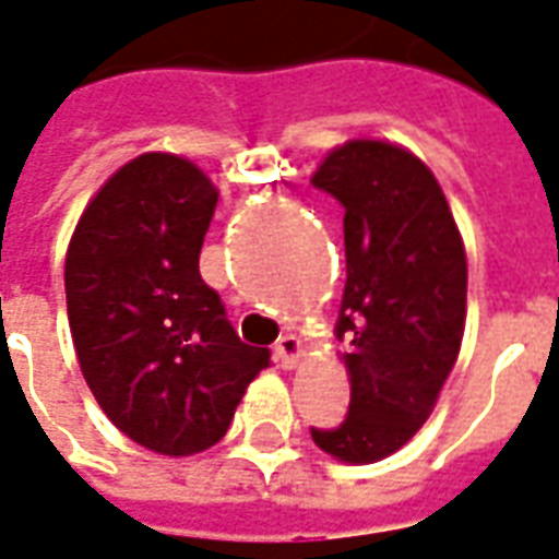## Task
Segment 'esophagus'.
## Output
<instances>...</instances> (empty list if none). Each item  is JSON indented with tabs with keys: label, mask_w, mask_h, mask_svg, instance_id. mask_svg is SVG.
Masks as SVG:
<instances>
[{
	"label": "esophagus",
	"mask_w": 559,
	"mask_h": 559,
	"mask_svg": "<svg viewBox=\"0 0 559 559\" xmlns=\"http://www.w3.org/2000/svg\"><path fill=\"white\" fill-rule=\"evenodd\" d=\"M276 357H280V364L285 366V369H292V366L304 357V345H300V340H297L295 333H285V336H280L274 345Z\"/></svg>",
	"instance_id": "34e87169"
}]
</instances>
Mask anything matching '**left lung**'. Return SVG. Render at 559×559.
<instances>
[{
	"label": "left lung",
	"instance_id": "8db88e82",
	"mask_svg": "<svg viewBox=\"0 0 559 559\" xmlns=\"http://www.w3.org/2000/svg\"><path fill=\"white\" fill-rule=\"evenodd\" d=\"M312 185L345 211V292L336 336L352 374L348 414L312 441L333 459L378 462L429 419L464 336L467 259L429 166L411 151L352 140Z\"/></svg>",
	"mask_w": 559,
	"mask_h": 559
}]
</instances>
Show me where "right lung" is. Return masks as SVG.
<instances>
[{"label": "right lung", "instance_id": "1", "mask_svg": "<svg viewBox=\"0 0 559 559\" xmlns=\"http://www.w3.org/2000/svg\"><path fill=\"white\" fill-rule=\"evenodd\" d=\"M217 207L207 175L140 154L97 190L64 259L73 348L118 429L160 455H193L229 431L267 348L238 340L199 274Z\"/></svg>", "mask_w": 559, "mask_h": 559}]
</instances>
